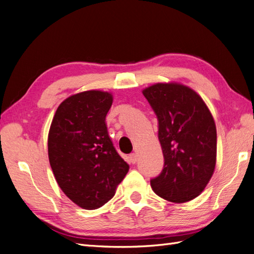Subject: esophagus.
Instances as JSON below:
<instances>
[{"label": "esophagus", "instance_id": "obj_1", "mask_svg": "<svg viewBox=\"0 0 254 254\" xmlns=\"http://www.w3.org/2000/svg\"><path fill=\"white\" fill-rule=\"evenodd\" d=\"M129 160H130V163H132V164H134L136 161H137V156H136V153H130V156H129Z\"/></svg>", "mask_w": 254, "mask_h": 254}]
</instances>
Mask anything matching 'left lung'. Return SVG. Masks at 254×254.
<instances>
[{"label": "left lung", "mask_w": 254, "mask_h": 254, "mask_svg": "<svg viewBox=\"0 0 254 254\" xmlns=\"http://www.w3.org/2000/svg\"><path fill=\"white\" fill-rule=\"evenodd\" d=\"M143 94L157 115L164 157L163 170L150 186L168 201H190L204 190L216 163L212 114L195 91L179 83H156Z\"/></svg>", "instance_id": "1"}]
</instances>
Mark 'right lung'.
<instances>
[{
	"instance_id": "right-lung-1",
	"label": "right lung",
	"mask_w": 254,
	"mask_h": 254,
	"mask_svg": "<svg viewBox=\"0 0 254 254\" xmlns=\"http://www.w3.org/2000/svg\"><path fill=\"white\" fill-rule=\"evenodd\" d=\"M108 92L84 91L67 97L54 115L48 147L52 171L64 193L78 206L95 210L114 196L129 165L108 134Z\"/></svg>"
}]
</instances>
